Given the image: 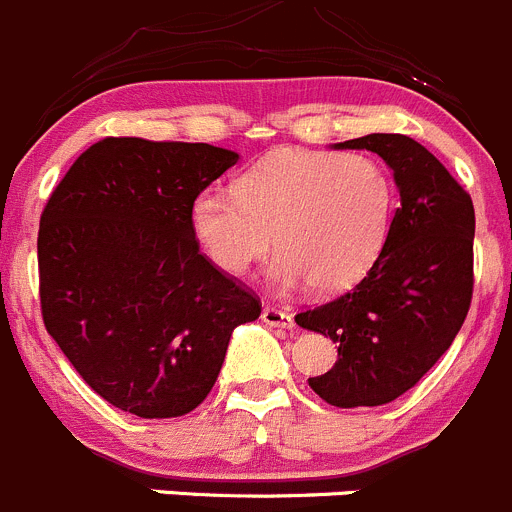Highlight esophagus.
<instances>
[{
	"label": "esophagus",
	"instance_id": "esophagus-1",
	"mask_svg": "<svg viewBox=\"0 0 512 512\" xmlns=\"http://www.w3.org/2000/svg\"><path fill=\"white\" fill-rule=\"evenodd\" d=\"M262 323L272 328H293V315L280 308H272V305H265L262 308Z\"/></svg>",
	"mask_w": 512,
	"mask_h": 512
}]
</instances>
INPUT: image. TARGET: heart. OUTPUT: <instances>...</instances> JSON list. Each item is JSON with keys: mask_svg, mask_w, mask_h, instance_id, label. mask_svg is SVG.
I'll return each instance as SVG.
<instances>
[{"mask_svg": "<svg viewBox=\"0 0 512 512\" xmlns=\"http://www.w3.org/2000/svg\"><path fill=\"white\" fill-rule=\"evenodd\" d=\"M394 189L361 154H280L247 171L237 189H202L191 232L227 275H245L275 250L272 278L336 293L364 278L386 242Z\"/></svg>", "mask_w": 512, "mask_h": 512, "instance_id": "b5f03b06", "label": "heart"}]
</instances>
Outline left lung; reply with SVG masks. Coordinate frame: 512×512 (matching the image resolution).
Returning <instances> with one entry per match:
<instances>
[{"label": "left lung", "instance_id": "8db88e82", "mask_svg": "<svg viewBox=\"0 0 512 512\" xmlns=\"http://www.w3.org/2000/svg\"><path fill=\"white\" fill-rule=\"evenodd\" d=\"M379 154L394 171L399 207L361 283L295 315L338 343L331 371L308 379L331 407H381L412 389L452 346L472 303L475 207L422 143L369 133L338 143Z\"/></svg>", "mask_w": 512, "mask_h": 512}]
</instances>
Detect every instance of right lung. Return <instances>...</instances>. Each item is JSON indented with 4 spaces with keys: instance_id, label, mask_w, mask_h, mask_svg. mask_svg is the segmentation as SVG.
<instances>
[{
    "instance_id": "obj_1",
    "label": "right lung",
    "mask_w": 512,
    "mask_h": 512,
    "mask_svg": "<svg viewBox=\"0 0 512 512\" xmlns=\"http://www.w3.org/2000/svg\"><path fill=\"white\" fill-rule=\"evenodd\" d=\"M237 159L209 143L108 136L42 209V321L85 384L123 412L197 409L234 328L260 318V298L199 250L189 219L194 197Z\"/></svg>"
}]
</instances>
